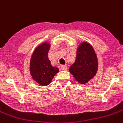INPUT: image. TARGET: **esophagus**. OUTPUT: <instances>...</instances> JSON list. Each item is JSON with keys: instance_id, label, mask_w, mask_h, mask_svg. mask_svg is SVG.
<instances>
[{"instance_id": "obj_1", "label": "esophagus", "mask_w": 123, "mask_h": 123, "mask_svg": "<svg viewBox=\"0 0 123 123\" xmlns=\"http://www.w3.org/2000/svg\"><path fill=\"white\" fill-rule=\"evenodd\" d=\"M61 69L62 70H67V66L66 65H62L61 66Z\"/></svg>"}]
</instances>
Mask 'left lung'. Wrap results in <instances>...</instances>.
<instances>
[{
	"label": "left lung",
	"mask_w": 123,
	"mask_h": 123,
	"mask_svg": "<svg viewBox=\"0 0 123 123\" xmlns=\"http://www.w3.org/2000/svg\"><path fill=\"white\" fill-rule=\"evenodd\" d=\"M97 69L98 60L94 50L88 43H82L77 50L75 62L69 71L78 82L84 84L95 75Z\"/></svg>",
	"instance_id": "8db88e82"
}]
</instances>
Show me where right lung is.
Wrapping results in <instances>:
<instances>
[{
    "mask_svg": "<svg viewBox=\"0 0 123 123\" xmlns=\"http://www.w3.org/2000/svg\"><path fill=\"white\" fill-rule=\"evenodd\" d=\"M50 45L49 43H43L34 51L30 62V72L34 80L42 86L48 85L59 69L51 66L48 58V52Z\"/></svg>",
    "mask_w": 123,
    "mask_h": 123,
    "instance_id": "1",
    "label": "right lung"
}]
</instances>
